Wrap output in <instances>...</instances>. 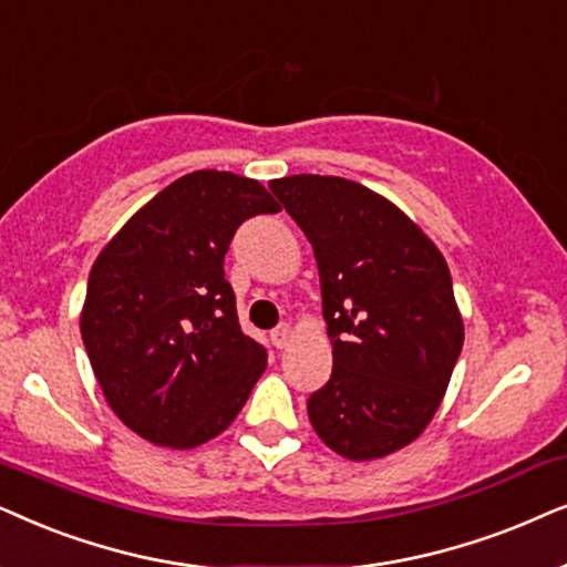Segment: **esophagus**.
Here are the masks:
<instances>
[{
    "label": "esophagus",
    "instance_id": "esophagus-1",
    "mask_svg": "<svg viewBox=\"0 0 567 567\" xmlns=\"http://www.w3.org/2000/svg\"><path fill=\"white\" fill-rule=\"evenodd\" d=\"M290 337H292V329L288 323H279V327L271 331V344H275L277 350H285V347L290 344Z\"/></svg>",
    "mask_w": 567,
    "mask_h": 567
}]
</instances>
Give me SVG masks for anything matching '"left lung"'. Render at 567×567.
<instances>
[{"instance_id":"1","label":"left lung","mask_w":567,"mask_h":567,"mask_svg":"<svg viewBox=\"0 0 567 567\" xmlns=\"http://www.w3.org/2000/svg\"><path fill=\"white\" fill-rule=\"evenodd\" d=\"M271 194L311 240L334 368L308 417L339 456L412 443L446 394L464 321L449 264L396 205L358 181L285 176Z\"/></svg>"}]
</instances>
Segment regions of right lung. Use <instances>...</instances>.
<instances>
[{
    "mask_svg": "<svg viewBox=\"0 0 567 567\" xmlns=\"http://www.w3.org/2000/svg\"><path fill=\"white\" fill-rule=\"evenodd\" d=\"M259 181L194 171L153 196L90 269L82 342L105 402L155 446L194 449L236 420L267 368L240 331L225 254L238 225L275 215Z\"/></svg>",
    "mask_w": 567,
    "mask_h": 567,
    "instance_id": "add662e5",
    "label": "right lung"
}]
</instances>
